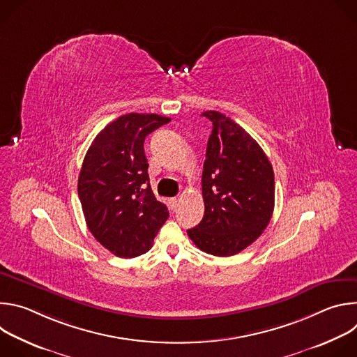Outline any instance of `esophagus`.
I'll return each instance as SVG.
<instances>
[{"label":"esophagus","mask_w":357,"mask_h":357,"mask_svg":"<svg viewBox=\"0 0 357 357\" xmlns=\"http://www.w3.org/2000/svg\"><path fill=\"white\" fill-rule=\"evenodd\" d=\"M179 197H172V199H169V203H171V206H172V209L175 211L176 208H178V205H179Z\"/></svg>","instance_id":"34e87169"}]
</instances>
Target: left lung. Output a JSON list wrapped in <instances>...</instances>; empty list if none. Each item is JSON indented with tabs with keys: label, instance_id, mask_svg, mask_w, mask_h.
<instances>
[{
	"label": "left lung",
	"instance_id": "left-lung-1",
	"mask_svg": "<svg viewBox=\"0 0 357 357\" xmlns=\"http://www.w3.org/2000/svg\"><path fill=\"white\" fill-rule=\"evenodd\" d=\"M203 116L213 124L202 174L205 215L188 236L202 251L229 257L256 241L268 226L275 197L274 171L243 127L215 110Z\"/></svg>",
	"mask_w": 357,
	"mask_h": 357
}]
</instances>
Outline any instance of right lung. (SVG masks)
<instances>
[{"label":"right lung","mask_w":357,"mask_h":357,"mask_svg":"<svg viewBox=\"0 0 357 357\" xmlns=\"http://www.w3.org/2000/svg\"><path fill=\"white\" fill-rule=\"evenodd\" d=\"M171 119L130 113L101 130L86 152L77 192L86 225L114 256L134 259L154 243L169 212L149 185L144 141Z\"/></svg>","instance_id":"1"}]
</instances>
